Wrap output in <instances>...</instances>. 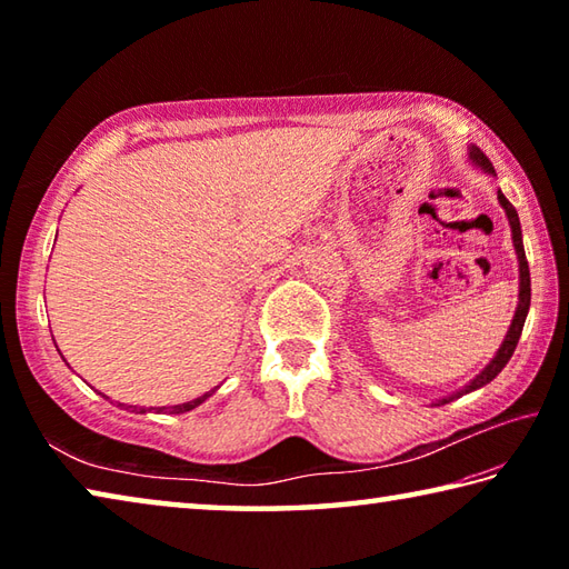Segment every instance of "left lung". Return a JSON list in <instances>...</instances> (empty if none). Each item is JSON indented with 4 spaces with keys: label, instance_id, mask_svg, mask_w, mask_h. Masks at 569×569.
<instances>
[{
    "label": "left lung",
    "instance_id": "1",
    "mask_svg": "<svg viewBox=\"0 0 569 569\" xmlns=\"http://www.w3.org/2000/svg\"><path fill=\"white\" fill-rule=\"evenodd\" d=\"M469 158H471V162H477V166H479L481 170L489 172V176H495L492 162H489V158H487L485 152H481L479 148L471 146ZM497 200H499V206L505 208L507 220H509V228H512V243H515L517 261H519V301H517L515 319H512V323H509V331H507V336H505L502 346H499V351L495 353V359L489 361V363L485 366V369H481V371L477 373V377L467 383L465 389H459V391H455V393H449V397L439 399V401L435 403V407H441V403H449V401H455V399H459V397H465V393L477 391V389L485 387V383L497 379V373L505 369L509 359H512L519 336H522V329H525V319H527V311H529V298H532V288H529V266H527V256H525V246H522V228H519V216H517L515 206L509 203V200L505 198L502 190H497Z\"/></svg>",
    "mask_w": 569,
    "mask_h": 569
}]
</instances>
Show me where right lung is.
Wrapping results in <instances>:
<instances>
[{"instance_id": "1", "label": "right lung", "mask_w": 569, "mask_h": 569, "mask_svg": "<svg viewBox=\"0 0 569 569\" xmlns=\"http://www.w3.org/2000/svg\"><path fill=\"white\" fill-rule=\"evenodd\" d=\"M216 389H210V391H206L203 397H198V399H192V401H186V403H176V407H160L158 411H170V413H186V411H190V409H196V407H200V403H203L210 393H213ZM108 399V397H104ZM118 407H122V409H132L134 413H146V411H150V409H140V407H124V403H118Z\"/></svg>"}]
</instances>
